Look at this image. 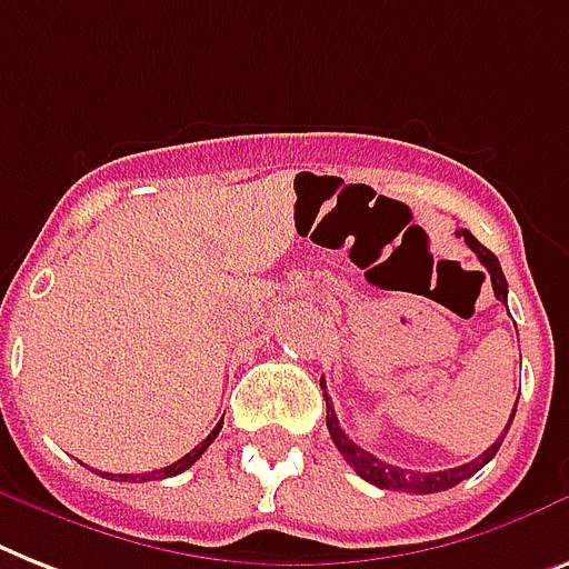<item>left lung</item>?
Segmentation results:
<instances>
[{
  "label": "left lung",
  "mask_w": 569,
  "mask_h": 569,
  "mask_svg": "<svg viewBox=\"0 0 569 569\" xmlns=\"http://www.w3.org/2000/svg\"><path fill=\"white\" fill-rule=\"evenodd\" d=\"M456 237H461L465 242H468V248L479 257V262L485 266V271L491 274V286H493V295H497V300H502L506 303V295H509V283H506V274H502L500 269V260L493 257L488 248H485L482 242H479L470 230L459 228L456 230ZM327 397V395H325ZM515 412H517V403L515 409H511V418L509 423H506V432H509L511 420H515ZM327 429H330V438L332 445L339 447V452L348 459V465L353 470H357L359 477L365 479V482L377 485V488H386V491H406V493H438V491H447V488H452V485L465 482V479H470L473 473H477L479 468H485L488 461L497 456V450H500L502 438H506V432H502L497 441H493L488 450L479 456V459L468 461V465H459V468H450V470H432V473H420V470H406V468H397V465H389V461L377 459L373 452L362 450L359 445H353L348 436H345V429L339 427V418H336V409L330 406V400H327Z\"/></svg>",
  "instance_id": "1"
}]
</instances>
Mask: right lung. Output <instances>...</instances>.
<instances>
[{
  "instance_id": "obj_1",
  "label": "right lung",
  "mask_w": 569,
  "mask_h": 569,
  "mask_svg": "<svg viewBox=\"0 0 569 569\" xmlns=\"http://www.w3.org/2000/svg\"><path fill=\"white\" fill-rule=\"evenodd\" d=\"M221 423H224V418H221L219 423L212 427V432L204 438V441H201V445L192 447V450H189L187 456H183V459H178V461H174V465H169V468L149 470V473H101V477H104V479H119V482H151V479L178 477V473H183V470H189V468H192V465H196L198 459H201V456H204L207 447H210L212 441H216V436H219V432H221Z\"/></svg>"
}]
</instances>
